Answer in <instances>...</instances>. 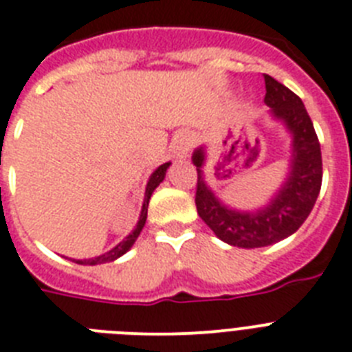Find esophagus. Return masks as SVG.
<instances>
[{"label": "esophagus", "mask_w": 352, "mask_h": 352, "mask_svg": "<svg viewBox=\"0 0 352 352\" xmlns=\"http://www.w3.org/2000/svg\"><path fill=\"white\" fill-rule=\"evenodd\" d=\"M191 146H193V137L188 133V131H181L179 135H177L175 142H173V155L177 159H186L188 153H190Z\"/></svg>", "instance_id": "34e87169"}]
</instances>
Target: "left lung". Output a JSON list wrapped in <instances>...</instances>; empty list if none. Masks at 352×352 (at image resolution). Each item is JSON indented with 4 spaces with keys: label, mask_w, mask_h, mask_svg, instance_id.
<instances>
[{
    "label": "left lung",
    "mask_w": 352,
    "mask_h": 352,
    "mask_svg": "<svg viewBox=\"0 0 352 352\" xmlns=\"http://www.w3.org/2000/svg\"><path fill=\"white\" fill-rule=\"evenodd\" d=\"M264 102L293 137L289 173L270 204L256 211L228 208L204 181V148H197L191 157L197 166V213L221 241L245 250L271 245L293 235L309 217L322 188V151L304 102L271 76H264Z\"/></svg>",
    "instance_id": "8db88e82"
}]
</instances>
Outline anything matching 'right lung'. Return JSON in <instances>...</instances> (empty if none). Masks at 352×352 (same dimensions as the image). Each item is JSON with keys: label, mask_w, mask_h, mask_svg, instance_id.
<instances>
[{"label": "right lung", "mask_w": 352, "mask_h": 352, "mask_svg": "<svg viewBox=\"0 0 352 352\" xmlns=\"http://www.w3.org/2000/svg\"><path fill=\"white\" fill-rule=\"evenodd\" d=\"M171 162H164V164H161V166L157 168L153 173H151L150 181H148L146 184V191H144V202H142V210H141V217H139V221H137V226L133 228V231H131L130 235L124 239L122 242H119V244L116 245V248H111L108 253H104V255H99L96 256V258H88V260H76V264H82V265H96V264H107V262H113L116 258H119V256H122L124 253H126L128 250H130L131 245H133V242L137 241V236L141 235L142 228H144V224H146V217H148V204H150V197L151 193H153V190H155L157 186L161 184L162 181H164V177H166V170L170 168Z\"/></svg>", "instance_id": "right-lung-1"}]
</instances>
